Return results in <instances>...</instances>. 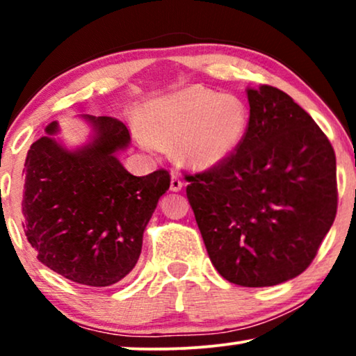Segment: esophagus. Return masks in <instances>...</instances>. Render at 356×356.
I'll return each mask as SVG.
<instances>
[{"mask_svg": "<svg viewBox=\"0 0 356 356\" xmlns=\"http://www.w3.org/2000/svg\"><path fill=\"white\" fill-rule=\"evenodd\" d=\"M181 188H183V181L179 179L178 175L173 173L172 179H170V189H172V191H179Z\"/></svg>", "mask_w": 356, "mask_h": 356, "instance_id": "obj_1", "label": "esophagus"}]
</instances>
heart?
Instances as JSON below:
<instances>
[{"instance_id":"obj_1","label":"heart","mask_w":356,"mask_h":356,"mask_svg":"<svg viewBox=\"0 0 356 356\" xmlns=\"http://www.w3.org/2000/svg\"><path fill=\"white\" fill-rule=\"evenodd\" d=\"M139 143L147 149L178 143L189 167L207 170L230 157L245 136L248 110L235 95L193 86L140 110Z\"/></svg>"}]
</instances>
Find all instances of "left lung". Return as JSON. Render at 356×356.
I'll use <instances>...</instances> for the list:
<instances>
[{"mask_svg":"<svg viewBox=\"0 0 356 356\" xmlns=\"http://www.w3.org/2000/svg\"><path fill=\"white\" fill-rule=\"evenodd\" d=\"M250 121L225 162L186 173V196L223 279L270 286L309 267L337 213L335 152L290 95L248 89Z\"/></svg>","mask_w":356,"mask_h":356,"instance_id":"8db88e82","label":"left lung"}]
</instances>
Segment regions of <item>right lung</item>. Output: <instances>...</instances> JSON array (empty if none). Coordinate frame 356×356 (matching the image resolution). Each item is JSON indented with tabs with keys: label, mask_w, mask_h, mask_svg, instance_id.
I'll return each instance as SVG.
<instances>
[{
	"label": "right lung",
	"mask_w": 356,
	"mask_h": 356,
	"mask_svg": "<svg viewBox=\"0 0 356 356\" xmlns=\"http://www.w3.org/2000/svg\"><path fill=\"white\" fill-rule=\"evenodd\" d=\"M95 136L79 150H66L43 136L31 145L21 178L22 228L42 264L89 286L123 280L143 250L145 227L170 173L134 177L116 152L129 144L123 121L87 116ZM58 124L47 126L55 134Z\"/></svg>",
	"instance_id": "obj_1"
}]
</instances>
